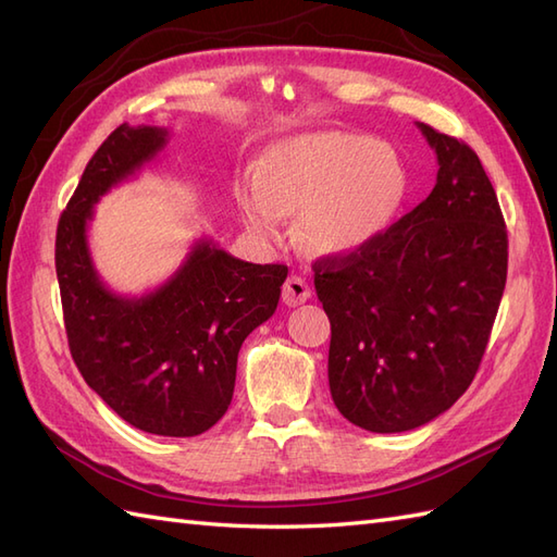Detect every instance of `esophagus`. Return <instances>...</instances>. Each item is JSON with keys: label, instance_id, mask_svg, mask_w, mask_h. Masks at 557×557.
<instances>
[{"label": "esophagus", "instance_id": "esophagus-1", "mask_svg": "<svg viewBox=\"0 0 557 557\" xmlns=\"http://www.w3.org/2000/svg\"><path fill=\"white\" fill-rule=\"evenodd\" d=\"M310 294L312 292H310V284L306 282V277L289 275L287 282H284V287H282V301L287 304L289 308H294V306L306 304Z\"/></svg>", "mask_w": 557, "mask_h": 557}]
</instances>
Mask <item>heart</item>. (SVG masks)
<instances>
[{
    "mask_svg": "<svg viewBox=\"0 0 557 557\" xmlns=\"http://www.w3.org/2000/svg\"><path fill=\"white\" fill-rule=\"evenodd\" d=\"M407 169L383 143L318 132L270 146L237 193L247 231L275 245L284 216L298 213L296 237L318 256L352 253L374 242L403 207Z\"/></svg>",
    "mask_w": 557,
    "mask_h": 557,
    "instance_id": "heart-1",
    "label": "heart"
}]
</instances>
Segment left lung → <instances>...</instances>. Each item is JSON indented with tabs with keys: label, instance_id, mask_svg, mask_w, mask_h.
<instances>
[{
	"label": "left lung",
	"instance_id": "left-lung-1",
	"mask_svg": "<svg viewBox=\"0 0 557 557\" xmlns=\"http://www.w3.org/2000/svg\"><path fill=\"white\" fill-rule=\"evenodd\" d=\"M417 126L437 154L433 193L367 247L312 265L332 400L372 433L411 431L459 400L506 287V223L480 157Z\"/></svg>",
	"mask_w": 557,
	"mask_h": 557
}]
</instances>
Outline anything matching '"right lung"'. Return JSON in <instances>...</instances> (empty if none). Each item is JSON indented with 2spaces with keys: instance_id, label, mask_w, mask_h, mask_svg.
<instances>
[{
  "instance_id": "add662e5",
  "label": "right lung",
  "mask_w": 557,
  "mask_h": 557,
  "mask_svg": "<svg viewBox=\"0 0 557 557\" xmlns=\"http://www.w3.org/2000/svg\"><path fill=\"white\" fill-rule=\"evenodd\" d=\"M160 126L122 124L94 152L55 231L67 346L89 388L138 431L193 437L233 400L237 352L280 301L287 265H256L197 239L162 287L110 292L98 277L87 227L94 205L166 146Z\"/></svg>"
}]
</instances>
